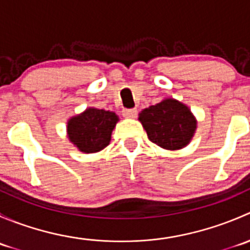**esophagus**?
Instances as JSON below:
<instances>
[{"label": "esophagus", "instance_id": "esophagus-1", "mask_svg": "<svg viewBox=\"0 0 250 250\" xmlns=\"http://www.w3.org/2000/svg\"><path fill=\"white\" fill-rule=\"evenodd\" d=\"M138 111L135 109H129V110H123L122 115L125 116V118H134L137 116Z\"/></svg>", "mask_w": 250, "mask_h": 250}]
</instances>
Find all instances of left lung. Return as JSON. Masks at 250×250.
Returning <instances> with one entry per match:
<instances>
[{"mask_svg": "<svg viewBox=\"0 0 250 250\" xmlns=\"http://www.w3.org/2000/svg\"><path fill=\"white\" fill-rule=\"evenodd\" d=\"M139 121L148 139L165 150L188 146L197 129V120L188 105L174 98H165L139 113Z\"/></svg>", "mask_w": 250, "mask_h": 250, "instance_id": "8db88e82", "label": "left lung"}]
</instances>
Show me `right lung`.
Segmentation results:
<instances>
[{
    "mask_svg": "<svg viewBox=\"0 0 250 250\" xmlns=\"http://www.w3.org/2000/svg\"><path fill=\"white\" fill-rule=\"evenodd\" d=\"M118 121L120 118L112 111L87 107L83 112L69 118L67 138L81 152H99L110 144L111 134Z\"/></svg>",
    "mask_w": 250,
    "mask_h": 250,
    "instance_id": "add662e5",
    "label": "right lung"
}]
</instances>
